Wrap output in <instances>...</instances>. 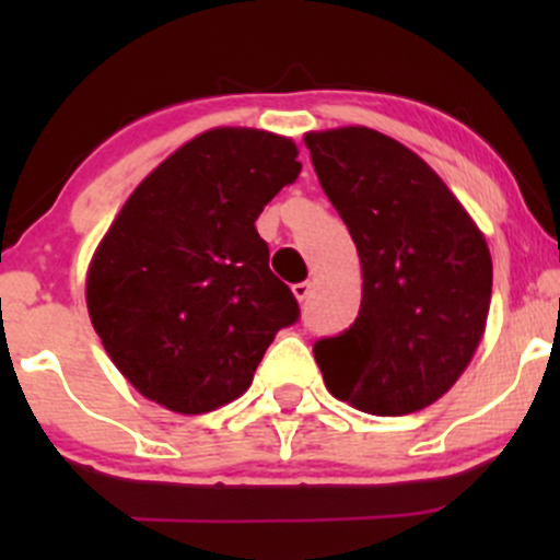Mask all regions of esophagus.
<instances>
[{
	"instance_id": "1",
	"label": "esophagus",
	"mask_w": 560,
	"mask_h": 560,
	"mask_svg": "<svg viewBox=\"0 0 560 560\" xmlns=\"http://www.w3.org/2000/svg\"><path fill=\"white\" fill-rule=\"evenodd\" d=\"M292 292H294V298H298L300 302H305L307 294H311V284H307V281H300V284L292 287Z\"/></svg>"
}]
</instances>
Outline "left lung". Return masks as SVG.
<instances>
[{"label":"left lung","mask_w":560,"mask_h":560,"mask_svg":"<svg viewBox=\"0 0 560 560\" xmlns=\"http://www.w3.org/2000/svg\"><path fill=\"white\" fill-rule=\"evenodd\" d=\"M305 144L363 268L358 318L313 345L326 387L374 416L427 408L458 382L485 331V236L400 141L350 126L307 133Z\"/></svg>","instance_id":"left-lung-1"}]
</instances>
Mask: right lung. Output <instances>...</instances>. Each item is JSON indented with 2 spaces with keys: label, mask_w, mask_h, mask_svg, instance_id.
<instances>
[{
  "label": "right lung",
  "mask_w": 560,
  "mask_h": 560,
  "mask_svg": "<svg viewBox=\"0 0 560 560\" xmlns=\"http://www.w3.org/2000/svg\"><path fill=\"white\" fill-rule=\"evenodd\" d=\"M300 171L284 137L213 128L128 197L89 268L86 305L141 395L189 416L221 408L253 384L276 331L298 324L255 221Z\"/></svg>",
  "instance_id": "right-lung-1"
}]
</instances>
